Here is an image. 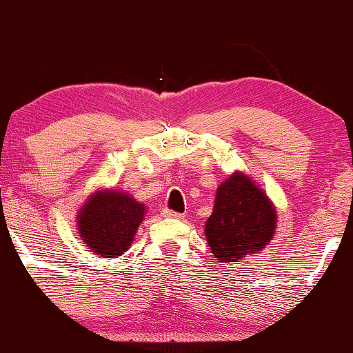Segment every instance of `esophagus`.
<instances>
[{
	"mask_svg": "<svg viewBox=\"0 0 353 353\" xmlns=\"http://www.w3.org/2000/svg\"><path fill=\"white\" fill-rule=\"evenodd\" d=\"M163 217H168V219H182L184 216H182V214H179V212H174V210H171V209H164V210H163Z\"/></svg>",
	"mask_w": 353,
	"mask_h": 353,
	"instance_id": "esophagus-1",
	"label": "esophagus"
}]
</instances>
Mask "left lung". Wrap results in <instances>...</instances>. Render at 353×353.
<instances>
[{"label":"left lung","instance_id":"8db88e82","mask_svg":"<svg viewBox=\"0 0 353 353\" xmlns=\"http://www.w3.org/2000/svg\"><path fill=\"white\" fill-rule=\"evenodd\" d=\"M277 212L267 194L244 172H234L217 188L205 239L219 262L241 261L272 241Z\"/></svg>","mask_w":353,"mask_h":353}]
</instances>
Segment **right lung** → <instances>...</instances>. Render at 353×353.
Masks as SVG:
<instances>
[{
    "label": "right lung",
    "instance_id": "obj_1",
    "mask_svg": "<svg viewBox=\"0 0 353 353\" xmlns=\"http://www.w3.org/2000/svg\"><path fill=\"white\" fill-rule=\"evenodd\" d=\"M145 212L144 204L123 190H96L78 212L83 242L98 257H117L131 245Z\"/></svg>",
    "mask_w": 353,
    "mask_h": 353
}]
</instances>
